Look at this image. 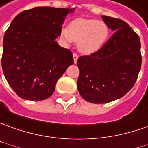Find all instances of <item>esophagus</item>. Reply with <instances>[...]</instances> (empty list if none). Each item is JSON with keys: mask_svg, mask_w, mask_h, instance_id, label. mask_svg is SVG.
Instances as JSON below:
<instances>
[{"mask_svg": "<svg viewBox=\"0 0 148 148\" xmlns=\"http://www.w3.org/2000/svg\"><path fill=\"white\" fill-rule=\"evenodd\" d=\"M78 58H79V56H78V55H77L76 53H73V59H74V63H76Z\"/></svg>", "mask_w": 148, "mask_h": 148, "instance_id": "obj_1", "label": "esophagus"}]
</instances>
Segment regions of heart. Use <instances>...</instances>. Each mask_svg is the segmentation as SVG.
Listing matches in <instances>:
<instances>
[{
    "mask_svg": "<svg viewBox=\"0 0 148 148\" xmlns=\"http://www.w3.org/2000/svg\"><path fill=\"white\" fill-rule=\"evenodd\" d=\"M109 27L103 21L78 18L72 21L67 29L61 32L67 43L77 42V49L82 53L91 54L103 46L109 36Z\"/></svg>",
    "mask_w": 148,
    "mask_h": 148,
    "instance_id": "1",
    "label": "heart"
}]
</instances>
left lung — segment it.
Wrapping results in <instances>:
<instances>
[{
	"mask_svg": "<svg viewBox=\"0 0 148 148\" xmlns=\"http://www.w3.org/2000/svg\"><path fill=\"white\" fill-rule=\"evenodd\" d=\"M114 32L97 52L79 57L77 89L92 103H106L126 95L136 81L142 63L138 36L125 21L102 15Z\"/></svg>",
	"mask_w": 148,
	"mask_h": 148,
	"instance_id": "left-lung-1",
	"label": "left lung"
}]
</instances>
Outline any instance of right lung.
Here are the masks:
<instances>
[{"label":"right lung","mask_w":148,"mask_h":148,"mask_svg":"<svg viewBox=\"0 0 148 148\" xmlns=\"http://www.w3.org/2000/svg\"><path fill=\"white\" fill-rule=\"evenodd\" d=\"M74 10L35 7L21 12L11 22L4 36L1 65L9 85L20 98L48 99L57 81L73 64L72 51L55 39L61 35L66 16Z\"/></svg>","instance_id":"obj_1"}]
</instances>
